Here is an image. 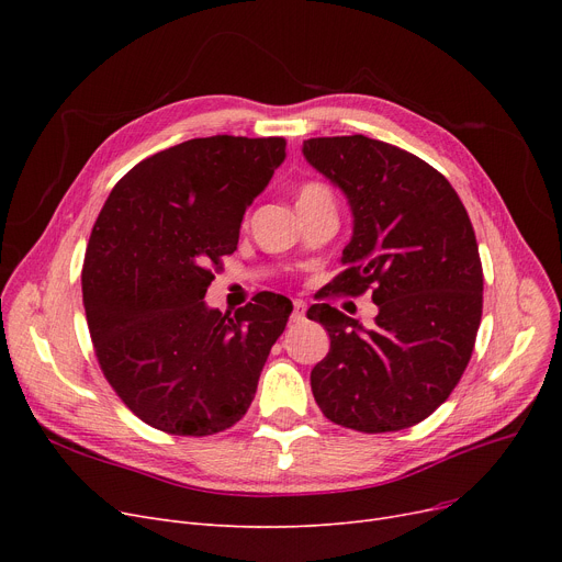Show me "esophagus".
Listing matches in <instances>:
<instances>
[{
  "mask_svg": "<svg viewBox=\"0 0 562 562\" xmlns=\"http://www.w3.org/2000/svg\"><path fill=\"white\" fill-rule=\"evenodd\" d=\"M307 303L305 301H293V321H305Z\"/></svg>",
  "mask_w": 562,
  "mask_h": 562,
  "instance_id": "34e87169",
  "label": "esophagus"
}]
</instances>
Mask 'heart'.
I'll return each mask as SVG.
<instances>
[{
  "instance_id": "obj_1",
  "label": "heart",
  "mask_w": 562,
  "mask_h": 562,
  "mask_svg": "<svg viewBox=\"0 0 562 562\" xmlns=\"http://www.w3.org/2000/svg\"><path fill=\"white\" fill-rule=\"evenodd\" d=\"M318 191H326V189L318 187V184H307V187H303V191H301L299 198H305V195H312V193H318Z\"/></svg>"
}]
</instances>
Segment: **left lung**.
<instances>
[{
    "mask_svg": "<svg viewBox=\"0 0 562 562\" xmlns=\"http://www.w3.org/2000/svg\"><path fill=\"white\" fill-rule=\"evenodd\" d=\"M303 157L352 214L328 289H371L378 305L371 328L328 303L307 310L330 335L312 394L323 415L352 430L415 426L449 398L474 350L483 314L474 227L447 177L396 145L362 134L310 138Z\"/></svg>",
    "mask_w": 562,
    "mask_h": 562,
    "instance_id": "1",
    "label": "left lung"
}]
</instances>
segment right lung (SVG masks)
<instances>
[{
    "instance_id": "obj_1",
    "label": "right lung",
    "mask_w": 562,
    "mask_h": 562,
    "mask_svg": "<svg viewBox=\"0 0 562 562\" xmlns=\"http://www.w3.org/2000/svg\"><path fill=\"white\" fill-rule=\"evenodd\" d=\"M284 147L278 136L191 138L136 164L102 206L81 271L86 321L109 385L147 426L214 435L255 398L293 305L261 291L227 316L204 293Z\"/></svg>"
}]
</instances>
